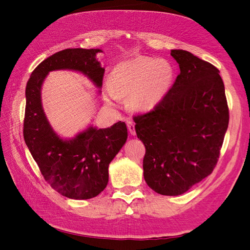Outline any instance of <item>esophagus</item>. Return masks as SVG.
Returning <instances> with one entry per match:
<instances>
[{
    "label": "esophagus",
    "instance_id": "34e87169",
    "mask_svg": "<svg viewBox=\"0 0 250 250\" xmlns=\"http://www.w3.org/2000/svg\"><path fill=\"white\" fill-rule=\"evenodd\" d=\"M127 127H128V130L132 134L135 135V127H134V123L131 122V121H128L127 122Z\"/></svg>",
    "mask_w": 250,
    "mask_h": 250
}]
</instances>
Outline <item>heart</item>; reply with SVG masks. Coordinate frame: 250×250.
I'll return each instance as SVG.
<instances>
[{
    "label": "heart",
    "instance_id": "heart-1",
    "mask_svg": "<svg viewBox=\"0 0 250 250\" xmlns=\"http://www.w3.org/2000/svg\"><path fill=\"white\" fill-rule=\"evenodd\" d=\"M174 70L165 59L137 57L113 67L108 95L112 99L127 97L131 110L145 112L160 103L172 84Z\"/></svg>",
    "mask_w": 250,
    "mask_h": 250
}]
</instances>
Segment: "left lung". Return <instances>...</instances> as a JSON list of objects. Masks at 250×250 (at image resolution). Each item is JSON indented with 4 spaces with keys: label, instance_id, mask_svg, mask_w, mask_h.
I'll list each match as a JSON object with an SVG mask.
<instances>
[{
    "label": "left lung",
    "instance_id": "8db88e82",
    "mask_svg": "<svg viewBox=\"0 0 250 250\" xmlns=\"http://www.w3.org/2000/svg\"><path fill=\"white\" fill-rule=\"evenodd\" d=\"M180 73L164 99L133 117L146 153L144 178L161 195L177 196L213 172L229 112L219 70L185 50H172Z\"/></svg>",
    "mask_w": 250,
    "mask_h": 250
}]
</instances>
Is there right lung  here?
I'll list each match as a JSON object with an SVG mask.
<instances>
[{"label":"right lung","instance_id":"obj_1","mask_svg":"<svg viewBox=\"0 0 250 250\" xmlns=\"http://www.w3.org/2000/svg\"><path fill=\"white\" fill-rule=\"evenodd\" d=\"M99 49H65L35 67L26 86L24 139L47 183L72 199L99 195L108 183V166L127 140V127L118 122L97 129L88 127L71 140H62L44 115L41 89L51 71L72 70L102 86L104 69L96 59Z\"/></svg>","mask_w":250,"mask_h":250}]
</instances>
